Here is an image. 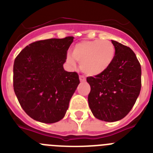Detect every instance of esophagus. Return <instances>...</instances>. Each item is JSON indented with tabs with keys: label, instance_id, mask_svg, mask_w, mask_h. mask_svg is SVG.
Masks as SVG:
<instances>
[{
	"label": "esophagus",
	"instance_id": "esophagus-1",
	"mask_svg": "<svg viewBox=\"0 0 153 153\" xmlns=\"http://www.w3.org/2000/svg\"><path fill=\"white\" fill-rule=\"evenodd\" d=\"M79 80H80V82H84V81H86V78H85L84 76L80 75L79 76Z\"/></svg>",
	"mask_w": 153,
	"mask_h": 153
}]
</instances>
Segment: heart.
<instances>
[{
	"instance_id": "1",
	"label": "heart",
	"mask_w": 153,
	"mask_h": 153,
	"mask_svg": "<svg viewBox=\"0 0 153 153\" xmlns=\"http://www.w3.org/2000/svg\"><path fill=\"white\" fill-rule=\"evenodd\" d=\"M116 55L113 44L109 40H84L77 43L73 48L72 56H67V61L72 67L76 62L87 75L97 76L102 74L113 63Z\"/></svg>"
}]
</instances>
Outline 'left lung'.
<instances>
[{"label":"left lung","instance_id":"1","mask_svg":"<svg viewBox=\"0 0 153 153\" xmlns=\"http://www.w3.org/2000/svg\"><path fill=\"white\" fill-rule=\"evenodd\" d=\"M112 43L116 55L111 66L95 77L86 78L90 85L89 106L96 118L106 122L124 118L141 90V66L135 53L119 42Z\"/></svg>","mask_w":153,"mask_h":153}]
</instances>
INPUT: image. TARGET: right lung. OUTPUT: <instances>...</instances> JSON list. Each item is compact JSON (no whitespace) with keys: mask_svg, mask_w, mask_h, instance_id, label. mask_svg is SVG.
<instances>
[{"mask_svg":"<svg viewBox=\"0 0 153 153\" xmlns=\"http://www.w3.org/2000/svg\"><path fill=\"white\" fill-rule=\"evenodd\" d=\"M74 36L33 42L13 63V90L25 113L36 121L53 123L64 117L79 83L76 72L63 69Z\"/></svg>","mask_w":153,"mask_h":153,"instance_id":"right-lung-1","label":"right lung"}]
</instances>
